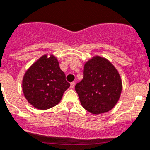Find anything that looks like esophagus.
<instances>
[{
    "mask_svg": "<svg viewBox=\"0 0 150 150\" xmlns=\"http://www.w3.org/2000/svg\"><path fill=\"white\" fill-rule=\"evenodd\" d=\"M75 85V82H71V84H70V88H74Z\"/></svg>",
    "mask_w": 150,
    "mask_h": 150,
    "instance_id": "1",
    "label": "esophagus"
}]
</instances>
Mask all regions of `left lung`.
Wrapping results in <instances>:
<instances>
[{"instance_id":"1","label":"left lung","mask_w":150,"mask_h":150,"mask_svg":"<svg viewBox=\"0 0 150 150\" xmlns=\"http://www.w3.org/2000/svg\"><path fill=\"white\" fill-rule=\"evenodd\" d=\"M122 80L117 69L106 58L94 56L84 65V77L75 85L81 106L91 114L113 109L120 99Z\"/></svg>"}]
</instances>
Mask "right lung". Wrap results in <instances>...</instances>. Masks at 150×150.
I'll return each instance as SVG.
<instances>
[{
	"mask_svg": "<svg viewBox=\"0 0 150 150\" xmlns=\"http://www.w3.org/2000/svg\"><path fill=\"white\" fill-rule=\"evenodd\" d=\"M70 87L53 54L43 55L30 65L22 80V90L30 104L39 110L57 105Z\"/></svg>",
	"mask_w": 150,
	"mask_h": 150,
	"instance_id": "right-lung-1",
	"label": "right lung"
}]
</instances>
